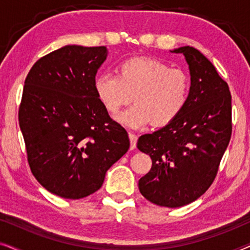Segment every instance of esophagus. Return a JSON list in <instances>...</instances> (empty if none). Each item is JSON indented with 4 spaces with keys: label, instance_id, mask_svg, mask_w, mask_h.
Returning a JSON list of instances; mask_svg holds the SVG:
<instances>
[{
    "label": "esophagus",
    "instance_id": "obj_1",
    "mask_svg": "<svg viewBox=\"0 0 250 250\" xmlns=\"http://www.w3.org/2000/svg\"><path fill=\"white\" fill-rule=\"evenodd\" d=\"M128 136H129V141H131V149H135L136 148V142H138V136L135 134H133V133H128Z\"/></svg>",
    "mask_w": 250,
    "mask_h": 250
}]
</instances>
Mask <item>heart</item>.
Wrapping results in <instances>:
<instances>
[{"label": "heart", "instance_id": "b5f03b06", "mask_svg": "<svg viewBox=\"0 0 250 250\" xmlns=\"http://www.w3.org/2000/svg\"><path fill=\"white\" fill-rule=\"evenodd\" d=\"M97 97L109 114L117 115L132 100L135 104L117 119L129 127L151 123L164 127L186 109L191 91L190 76L153 58L134 57L118 64L117 75L104 74L94 83Z\"/></svg>", "mask_w": 250, "mask_h": 250}]
</instances>
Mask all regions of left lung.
I'll return each mask as SVG.
<instances>
[{
    "instance_id": "1",
    "label": "left lung",
    "mask_w": 250,
    "mask_h": 250,
    "mask_svg": "<svg viewBox=\"0 0 250 250\" xmlns=\"http://www.w3.org/2000/svg\"><path fill=\"white\" fill-rule=\"evenodd\" d=\"M172 52L189 64V101L173 123L139 138V150L152 160L139 189L152 204L176 208L197 200L214 182L231 139L232 105L228 83L203 53L192 46Z\"/></svg>"
}]
</instances>
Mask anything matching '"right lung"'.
Masks as SVG:
<instances>
[{
    "label": "right lung",
    "instance_id": "1",
    "mask_svg": "<svg viewBox=\"0 0 250 250\" xmlns=\"http://www.w3.org/2000/svg\"><path fill=\"white\" fill-rule=\"evenodd\" d=\"M107 54L105 46L66 45L37 60L25 80L19 126L27 160L41 186L64 199L98 191L129 148L94 90Z\"/></svg>",
    "mask_w": 250,
    "mask_h": 250
}]
</instances>
